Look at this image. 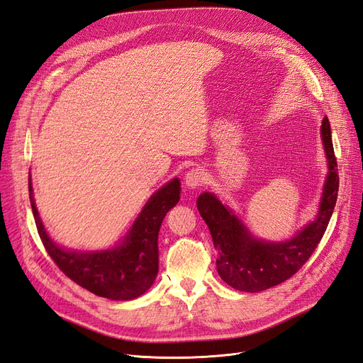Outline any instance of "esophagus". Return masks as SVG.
Wrapping results in <instances>:
<instances>
[{
  "instance_id": "34e87169",
  "label": "esophagus",
  "mask_w": 363,
  "mask_h": 363,
  "mask_svg": "<svg viewBox=\"0 0 363 363\" xmlns=\"http://www.w3.org/2000/svg\"><path fill=\"white\" fill-rule=\"evenodd\" d=\"M204 182V172L200 168H192L191 171H188V174L184 175V183L188 186L189 189H195L201 186Z\"/></svg>"
}]
</instances>
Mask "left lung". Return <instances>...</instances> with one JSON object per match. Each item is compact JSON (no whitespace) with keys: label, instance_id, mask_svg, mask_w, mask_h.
<instances>
[{"label":"left lung","instance_id":"obj_1","mask_svg":"<svg viewBox=\"0 0 363 363\" xmlns=\"http://www.w3.org/2000/svg\"><path fill=\"white\" fill-rule=\"evenodd\" d=\"M321 139L328 172L323 186L318 213L286 240H263L228 206L212 192H203L196 207L206 221L218 252L216 269L228 286L244 292H260L292 277L312 256L330 221L337 199L339 175L333 151L332 130L327 116L323 119Z\"/></svg>","mask_w":363,"mask_h":363}]
</instances>
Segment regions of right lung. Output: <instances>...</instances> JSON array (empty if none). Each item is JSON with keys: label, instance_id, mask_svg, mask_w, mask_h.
I'll return each instance as SVG.
<instances>
[{"label": "right lung", "instance_id": "right-lung-1", "mask_svg": "<svg viewBox=\"0 0 363 363\" xmlns=\"http://www.w3.org/2000/svg\"><path fill=\"white\" fill-rule=\"evenodd\" d=\"M180 180L172 179L152 194L133 225L119 242L107 250L77 251L60 247L42 224L33 196L28 192L38 233L51 259L67 276L89 292L108 300H133L145 294L159 271V230L163 218L180 200Z\"/></svg>", "mask_w": 363, "mask_h": 363}]
</instances>
